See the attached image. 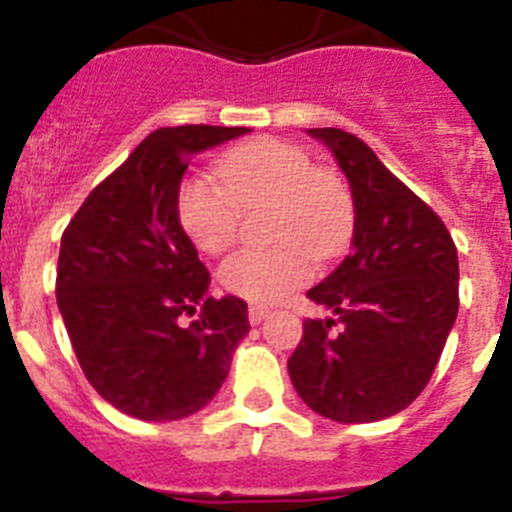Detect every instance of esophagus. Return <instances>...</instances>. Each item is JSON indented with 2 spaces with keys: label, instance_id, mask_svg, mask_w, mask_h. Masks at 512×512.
Returning a JSON list of instances; mask_svg holds the SVG:
<instances>
[{
  "label": "esophagus",
  "instance_id": "1",
  "mask_svg": "<svg viewBox=\"0 0 512 512\" xmlns=\"http://www.w3.org/2000/svg\"><path fill=\"white\" fill-rule=\"evenodd\" d=\"M269 315V307L266 305H251L248 307V320H251V325H259L261 320Z\"/></svg>",
  "mask_w": 512,
  "mask_h": 512
}]
</instances>
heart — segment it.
<instances>
[{
	"label": "heart",
	"mask_w": 512,
	"mask_h": 512,
	"mask_svg": "<svg viewBox=\"0 0 512 512\" xmlns=\"http://www.w3.org/2000/svg\"><path fill=\"white\" fill-rule=\"evenodd\" d=\"M223 184L187 176L176 212L189 241L217 256L238 238L241 207L269 202V248H243L223 261L217 277L228 292L253 302H277L305 284L315 259L341 256L354 233V194L333 169L277 138H256L217 161Z\"/></svg>",
	"instance_id": "b5f03b06"
}]
</instances>
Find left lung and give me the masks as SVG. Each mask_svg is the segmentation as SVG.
Returning <instances> with one entry per match:
<instances>
[{"mask_svg": "<svg viewBox=\"0 0 512 512\" xmlns=\"http://www.w3.org/2000/svg\"><path fill=\"white\" fill-rule=\"evenodd\" d=\"M354 194V251L307 292L341 318L302 323L287 369L307 408L338 423L400 413L425 390L459 312V259L441 217L354 133L310 128Z\"/></svg>", "mask_w": 512, "mask_h": 512, "instance_id": "8db88e82", "label": "left lung"}]
</instances>
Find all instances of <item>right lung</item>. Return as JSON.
I'll list each match as a JSON object with an SVG mask.
<instances>
[{
    "instance_id": "add662e5",
    "label": "right lung",
    "mask_w": 512,
    "mask_h": 512,
    "mask_svg": "<svg viewBox=\"0 0 512 512\" xmlns=\"http://www.w3.org/2000/svg\"><path fill=\"white\" fill-rule=\"evenodd\" d=\"M248 128L153 130L89 192L61 235L56 300L81 372L104 400L140 420L205 408L248 333V305L207 297L210 271L184 233L176 197L192 153ZM202 304L189 326L182 314Z\"/></svg>"
}]
</instances>
